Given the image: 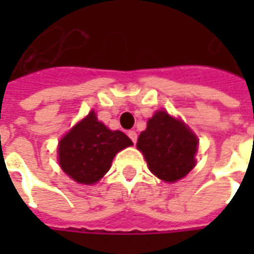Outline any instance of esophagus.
<instances>
[{"label":"esophagus","mask_w":254,"mask_h":254,"mask_svg":"<svg viewBox=\"0 0 254 254\" xmlns=\"http://www.w3.org/2000/svg\"><path fill=\"white\" fill-rule=\"evenodd\" d=\"M127 136L130 137V140H132L133 143L136 144V141H137V133L134 132V130H130V132L127 133Z\"/></svg>","instance_id":"obj_1"}]
</instances>
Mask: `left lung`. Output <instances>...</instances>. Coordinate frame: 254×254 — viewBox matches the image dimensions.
<instances>
[{
    "label": "left lung",
    "instance_id": "8db88e82",
    "mask_svg": "<svg viewBox=\"0 0 254 254\" xmlns=\"http://www.w3.org/2000/svg\"><path fill=\"white\" fill-rule=\"evenodd\" d=\"M197 145L196 134L166 111H156L149 118L137 140L151 173L166 182L181 180L196 166Z\"/></svg>",
    "mask_w": 254,
    "mask_h": 254
}]
</instances>
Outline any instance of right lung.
Returning a JSON list of instances; mask_svg holds the SVG:
<instances>
[{
    "mask_svg": "<svg viewBox=\"0 0 254 254\" xmlns=\"http://www.w3.org/2000/svg\"><path fill=\"white\" fill-rule=\"evenodd\" d=\"M132 144L125 133L110 130L89 111L60 140L58 162L72 180L92 185L109 171L114 156Z\"/></svg>",
    "mask_w": 254,
    "mask_h": 254,
    "instance_id": "obj_1",
    "label": "right lung"
}]
</instances>
